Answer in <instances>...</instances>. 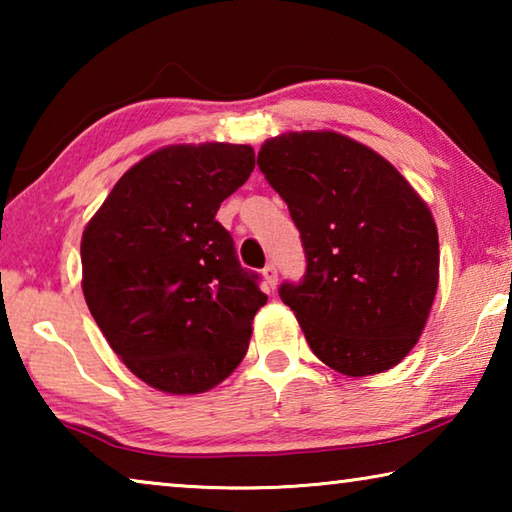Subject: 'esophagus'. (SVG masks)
<instances>
[{"label": "esophagus", "instance_id": "obj_1", "mask_svg": "<svg viewBox=\"0 0 512 512\" xmlns=\"http://www.w3.org/2000/svg\"><path fill=\"white\" fill-rule=\"evenodd\" d=\"M262 275H264V280H266V284H268V287H275V284H277V268L273 266V264H266L264 266V271H262Z\"/></svg>", "mask_w": 512, "mask_h": 512}]
</instances>
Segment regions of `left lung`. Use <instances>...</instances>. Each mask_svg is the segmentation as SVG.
Here are the masks:
<instances>
[{
    "label": "left lung",
    "instance_id": "obj_1",
    "mask_svg": "<svg viewBox=\"0 0 512 512\" xmlns=\"http://www.w3.org/2000/svg\"><path fill=\"white\" fill-rule=\"evenodd\" d=\"M307 257L280 298L311 352L348 377L377 375L418 343L438 289V230L391 162L334 131L271 137L257 155Z\"/></svg>",
    "mask_w": 512,
    "mask_h": 512
}]
</instances>
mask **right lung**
<instances>
[{"label": "right lung", "mask_w": 512, "mask_h": 512, "mask_svg": "<svg viewBox=\"0 0 512 512\" xmlns=\"http://www.w3.org/2000/svg\"><path fill=\"white\" fill-rule=\"evenodd\" d=\"M255 169L248 144H173L117 180L83 230V296L133 375L173 395L205 393L246 357L266 305L214 219Z\"/></svg>", "instance_id": "add662e5"}]
</instances>
